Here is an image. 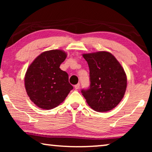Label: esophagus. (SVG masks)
<instances>
[{"label":"esophagus","instance_id":"1","mask_svg":"<svg viewBox=\"0 0 152 152\" xmlns=\"http://www.w3.org/2000/svg\"><path fill=\"white\" fill-rule=\"evenodd\" d=\"M80 84H77L75 85V89H79V88H80Z\"/></svg>","mask_w":152,"mask_h":152}]
</instances>
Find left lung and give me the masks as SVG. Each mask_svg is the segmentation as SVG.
<instances>
[{
	"label": "left lung",
	"mask_w": 152,
	"mask_h": 152,
	"mask_svg": "<svg viewBox=\"0 0 152 152\" xmlns=\"http://www.w3.org/2000/svg\"><path fill=\"white\" fill-rule=\"evenodd\" d=\"M90 70V87L82 93L91 109L107 112L123 98L126 88L124 68L111 53L106 51L83 54Z\"/></svg>",
	"instance_id": "1"
}]
</instances>
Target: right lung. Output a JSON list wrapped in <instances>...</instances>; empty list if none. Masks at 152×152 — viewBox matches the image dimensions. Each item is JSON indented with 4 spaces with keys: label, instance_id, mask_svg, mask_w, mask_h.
I'll use <instances>...</instances> for the list:
<instances>
[{
    "label": "right lung",
    "instance_id": "obj_1",
    "mask_svg": "<svg viewBox=\"0 0 152 152\" xmlns=\"http://www.w3.org/2000/svg\"><path fill=\"white\" fill-rule=\"evenodd\" d=\"M67 55L61 50L43 52L29 66L25 87L32 102L43 109H52L63 102L73 87L68 75L59 66Z\"/></svg>",
    "mask_w": 152,
    "mask_h": 152
}]
</instances>
